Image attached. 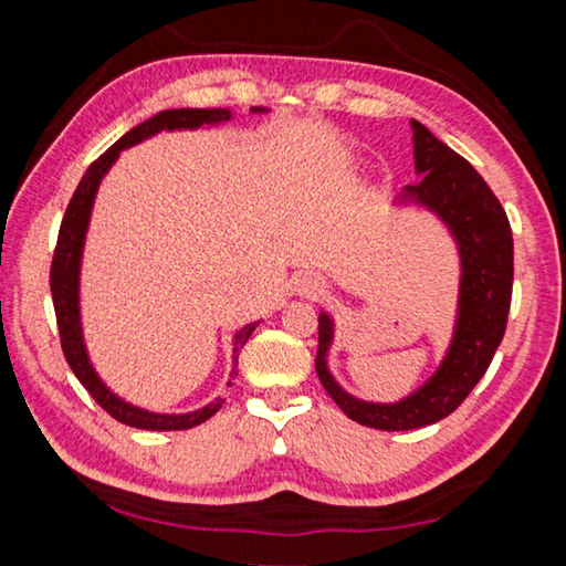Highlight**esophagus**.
<instances>
[{"instance_id":"obj_1","label":"esophagus","mask_w":566,"mask_h":566,"mask_svg":"<svg viewBox=\"0 0 566 566\" xmlns=\"http://www.w3.org/2000/svg\"><path fill=\"white\" fill-rule=\"evenodd\" d=\"M300 290L306 296H317L324 290V284L319 280H314V276H304V280H300Z\"/></svg>"}]
</instances>
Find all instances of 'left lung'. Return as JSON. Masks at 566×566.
Instances as JSON below:
<instances>
[{"instance_id": "1", "label": "left lung", "mask_w": 566, "mask_h": 566, "mask_svg": "<svg viewBox=\"0 0 566 566\" xmlns=\"http://www.w3.org/2000/svg\"><path fill=\"white\" fill-rule=\"evenodd\" d=\"M411 132L419 181L405 187L399 202H417L432 209L457 239L462 260L457 327L447 357L415 395L395 405L357 399L334 381L327 367V352L334 339L329 314H319V349L314 359L322 387L344 415L385 432L434 424L469 397L504 337L514 280L512 227L490 185L424 124L411 119Z\"/></svg>"}]
</instances>
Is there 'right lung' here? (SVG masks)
<instances>
[{
  "mask_svg": "<svg viewBox=\"0 0 566 566\" xmlns=\"http://www.w3.org/2000/svg\"><path fill=\"white\" fill-rule=\"evenodd\" d=\"M266 112L264 107H252V114ZM232 119V112L229 109H165L155 114V117L137 124V127L129 129L122 139L114 142V145L104 151V155L92 161L90 169L84 171V177L76 187L74 197L66 205V212L60 227V237H56V249L52 260V272H50V286H52V302H54V314H56V327H60V339H62V352L66 357L76 379L82 381L84 389L90 391L94 401L112 415L117 421L127 427L137 429H151V432H177V429H191L202 424L209 417H214L219 407H222L224 399H217L212 405H207L197 411H187V415H155V411L139 409L127 401L119 399L114 391L104 387V381L94 371L87 347H84L82 337V319H80V266H82V249H84V237H87L90 227V214L94 197H97L99 181L107 175L109 167L117 161L119 151L139 145L142 139L155 137L161 129H197L202 124H222ZM256 324H244L242 329L237 332L234 337V361L239 359V352L252 337ZM237 369L232 371V377ZM232 385V381H229Z\"/></svg>",
  "mask_w": 566,
  "mask_h": 566,
  "instance_id": "right-lung-1",
  "label": "right lung"
}]
</instances>
